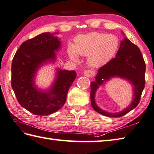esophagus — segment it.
<instances>
[{
    "label": "esophagus",
    "mask_w": 154,
    "mask_h": 154,
    "mask_svg": "<svg viewBox=\"0 0 154 154\" xmlns=\"http://www.w3.org/2000/svg\"><path fill=\"white\" fill-rule=\"evenodd\" d=\"M94 75H95V72L91 70H86L84 71V75L86 77H93Z\"/></svg>",
    "instance_id": "obj_1"
}]
</instances>
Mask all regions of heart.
Returning a JSON list of instances; mask_svg holds the SVG:
<instances>
[{"label":"heart","mask_w":154,"mask_h":154,"mask_svg":"<svg viewBox=\"0 0 154 154\" xmlns=\"http://www.w3.org/2000/svg\"><path fill=\"white\" fill-rule=\"evenodd\" d=\"M119 39L113 35L93 32L79 35L73 47H69L68 54L73 61H78V55H87L88 64L99 67L109 62L119 47Z\"/></svg>","instance_id":"b5f03b06"}]
</instances>
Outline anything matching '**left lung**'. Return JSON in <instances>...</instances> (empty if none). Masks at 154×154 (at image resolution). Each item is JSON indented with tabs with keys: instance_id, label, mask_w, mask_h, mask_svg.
<instances>
[{
	"instance_id": "left-lung-1",
	"label": "left lung",
	"mask_w": 154,
	"mask_h": 154,
	"mask_svg": "<svg viewBox=\"0 0 154 154\" xmlns=\"http://www.w3.org/2000/svg\"><path fill=\"white\" fill-rule=\"evenodd\" d=\"M145 61L140 49L125 37L120 43L115 58L99 68L95 76V81L91 83L90 97L93 109L101 115L111 117H122L134 109L139 103L145 87ZM113 77H119L128 80L132 84L134 91V98L131 104L117 113H109L101 110L96 104L94 99L95 93L99 86Z\"/></svg>"
}]
</instances>
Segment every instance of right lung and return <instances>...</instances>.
<instances>
[{"label": "right lung", "mask_w": 154, "mask_h": 154, "mask_svg": "<svg viewBox=\"0 0 154 154\" xmlns=\"http://www.w3.org/2000/svg\"><path fill=\"white\" fill-rule=\"evenodd\" d=\"M58 32H43L29 39L15 53L11 66V85L23 107L37 116L50 115L64 105L69 88L77 74L75 71L57 69L56 77L48 89L35 85L38 70L56 61V53L61 47Z\"/></svg>", "instance_id": "add662e5"}]
</instances>
